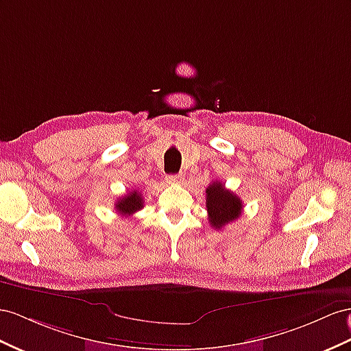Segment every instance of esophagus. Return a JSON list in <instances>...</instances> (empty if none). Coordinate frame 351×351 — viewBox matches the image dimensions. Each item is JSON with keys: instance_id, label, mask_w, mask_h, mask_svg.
Here are the masks:
<instances>
[{"instance_id": "esophagus-1", "label": "esophagus", "mask_w": 351, "mask_h": 351, "mask_svg": "<svg viewBox=\"0 0 351 351\" xmlns=\"http://www.w3.org/2000/svg\"><path fill=\"white\" fill-rule=\"evenodd\" d=\"M166 182L170 184V185L181 184L182 182V175H167L166 176Z\"/></svg>"}]
</instances>
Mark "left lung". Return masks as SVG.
<instances>
[{"label": "left lung", "mask_w": 351, "mask_h": 351, "mask_svg": "<svg viewBox=\"0 0 351 351\" xmlns=\"http://www.w3.org/2000/svg\"><path fill=\"white\" fill-rule=\"evenodd\" d=\"M206 208H208L210 226L221 230L240 217L243 204L234 193L217 181L206 188Z\"/></svg>", "instance_id": "1"}]
</instances>
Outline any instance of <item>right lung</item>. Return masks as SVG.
<instances>
[{"mask_svg": "<svg viewBox=\"0 0 351 351\" xmlns=\"http://www.w3.org/2000/svg\"><path fill=\"white\" fill-rule=\"evenodd\" d=\"M143 208V199L139 191L132 190L121 199H119L115 204V209L120 215H128V217H132L134 212H138Z\"/></svg>", "mask_w": 351, "mask_h": 351, "instance_id": "1", "label": "right lung"}]
</instances>
